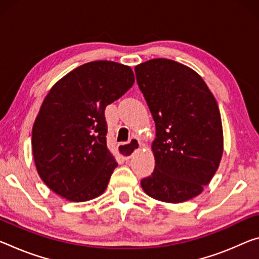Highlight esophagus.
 Instances as JSON below:
<instances>
[{
	"label": "esophagus",
	"mask_w": 259,
	"mask_h": 259,
	"mask_svg": "<svg viewBox=\"0 0 259 259\" xmlns=\"http://www.w3.org/2000/svg\"><path fill=\"white\" fill-rule=\"evenodd\" d=\"M142 147V143L139 142L138 138H133L131 141L128 143V144H124V143H121L118 144V150L122 153V158L124 160H129L133 155V152L139 150Z\"/></svg>",
	"instance_id": "1"
}]
</instances>
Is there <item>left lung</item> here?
Listing matches in <instances>:
<instances>
[{"instance_id": "1", "label": "left lung", "mask_w": 259, "mask_h": 259, "mask_svg": "<svg viewBox=\"0 0 259 259\" xmlns=\"http://www.w3.org/2000/svg\"><path fill=\"white\" fill-rule=\"evenodd\" d=\"M135 72L155 122L154 170L141 186L154 199L186 202L210 183L223 157L218 104L198 73L173 60H150Z\"/></svg>"}]
</instances>
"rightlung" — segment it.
Wrapping results in <instances>:
<instances>
[{
	"label": "right lung",
	"mask_w": 259,
	"mask_h": 259,
	"mask_svg": "<svg viewBox=\"0 0 259 259\" xmlns=\"http://www.w3.org/2000/svg\"><path fill=\"white\" fill-rule=\"evenodd\" d=\"M134 81L128 65L93 61L48 92L32 129V152L39 176L55 194L70 202L104 194L117 167L107 149L105 109Z\"/></svg>",
	"instance_id": "add662e5"
}]
</instances>
